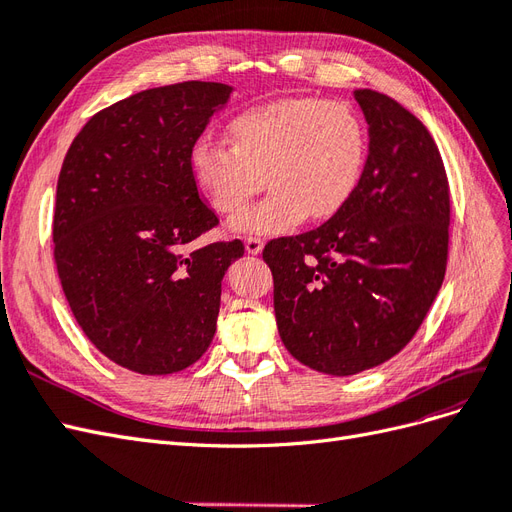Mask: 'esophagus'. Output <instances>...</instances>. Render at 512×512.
Returning a JSON list of instances; mask_svg holds the SVG:
<instances>
[{
    "instance_id": "obj_1",
    "label": "esophagus",
    "mask_w": 512,
    "mask_h": 512,
    "mask_svg": "<svg viewBox=\"0 0 512 512\" xmlns=\"http://www.w3.org/2000/svg\"><path fill=\"white\" fill-rule=\"evenodd\" d=\"M262 245H265V241H262L260 237H247L245 239V250L247 254H260L262 252Z\"/></svg>"
}]
</instances>
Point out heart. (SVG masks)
Masks as SVG:
<instances>
[{
  "instance_id": "b5f03b06",
  "label": "heart",
  "mask_w": 512,
  "mask_h": 512,
  "mask_svg": "<svg viewBox=\"0 0 512 512\" xmlns=\"http://www.w3.org/2000/svg\"><path fill=\"white\" fill-rule=\"evenodd\" d=\"M230 145L200 136L190 149L192 179L215 213L237 215L267 179L271 194L232 222L243 235H282L307 215L327 220L361 181L367 128L346 102L282 98L228 121Z\"/></svg>"
}]
</instances>
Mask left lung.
Segmentation results:
<instances>
[{"label":"left lung","mask_w":512,"mask_h":512,"mask_svg":"<svg viewBox=\"0 0 512 512\" xmlns=\"http://www.w3.org/2000/svg\"><path fill=\"white\" fill-rule=\"evenodd\" d=\"M369 153L348 203L316 230L273 239L277 331L322 374L352 376L404 350L444 282L451 194L429 130L393 98L356 89Z\"/></svg>","instance_id":"obj_1"}]
</instances>
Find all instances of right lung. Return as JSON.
Wrapping results in <instances>:
<instances>
[{"instance_id": "1", "label": "right lung", "mask_w": 512, "mask_h": 512, "mask_svg": "<svg viewBox=\"0 0 512 512\" xmlns=\"http://www.w3.org/2000/svg\"><path fill=\"white\" fill-rule=\"evenodd\" d=\"M230 94L205 81L138 91L91 117L61 166V288L89 342L136 374H173L205 354L222 277L245 252L239 239L190 245L218 226L190 149Z\"/></svg>"}]
</instances>
